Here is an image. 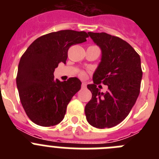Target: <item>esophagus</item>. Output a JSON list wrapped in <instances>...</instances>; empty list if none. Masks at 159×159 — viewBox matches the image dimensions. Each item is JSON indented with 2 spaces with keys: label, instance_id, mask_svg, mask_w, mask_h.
<instances>
[{
  "label": "esophagus",
  "instance_id": "1",
  "mask_svg": "<svg viewBox=\"0 0 159 159\" xmlns=\"http://www.w3.org/2000/svg\"><path fill=\"white\" fill-rule=\"evenodd\" d=\"M87 88V84L86 83L83 82L82 83V88Z\"/></svg>",
  "mask_w": 159,
  "mask_h": 159
}]
</instances>
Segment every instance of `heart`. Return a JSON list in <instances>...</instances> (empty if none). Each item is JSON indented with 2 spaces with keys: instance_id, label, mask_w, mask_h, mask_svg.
<instances>
[{
  "instance_id": "1",
  "label": "heart",
  "mask_w": 159,
  "mask_h": 159,
  "mask_svg": "<svg viewBox=\"0 0 159 159\" xmlns=\"http://www.w3.org/2000/svg\"><path fill=\"white\" fill-rule=\"evenodd\" d=\"M80 76L81 77H84V76H85V72H84V71L80 72Z\"/></svg>"
}]
</instances>
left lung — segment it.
I'll return each mask as SVG.
<instances>
[{
  "label": "left lung",
  "instance_id": "8db88e82",
  "mask_svg": "<svg viewBox=\"0 0 159 159\" xmlns=\"http://www.w3.org/2000/svg\"><path fill=\"white\" fill-rule=\"evenodd\" d=\"M101 49V61L93 74V84L88 88L92 99L85 107L89 124L96 128H110L128 116L139 95L143 71L141 60L133 48L121 38L105 32H88ZM108 87L106 93L96 85Z\"/></svg>",
  "mask_w": 159,
  "mask_h": 159
}]
</instances>
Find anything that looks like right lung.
Instances as JSON below:
<instances>
[{
    "label": "right lung",
    "instance_id": "obj_1",
    "mask_svg": "<svg viewBox=\"0 0 159 159\" xmlns=\"http://www.w3.org/2000/svg\"><path fill=\"white\" fill-rule=\"evenodd\" d=\"M85 32L61 30L37 38L20 60L16 86L21 104L29 119L42 127H51L64 119L67 106L81 88L76 77L60 82L55 68L66 64L68 48L87 41Z\"/></svg>",
    "mask_w": 159,
    "mask_h": 159
}]
</instances>
